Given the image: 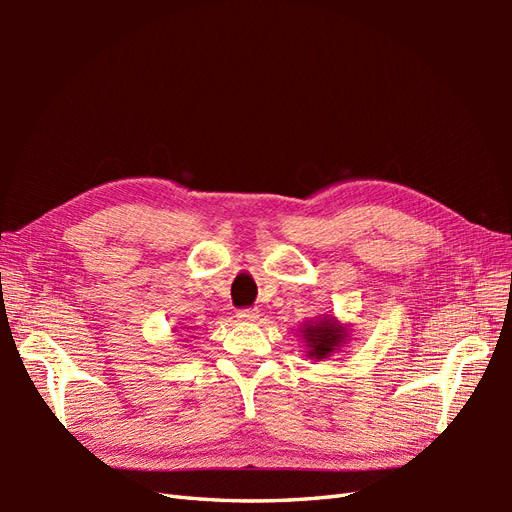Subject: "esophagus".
Returning a JSON list of instances; mask_svg holds the SVG:
<instances>
[{
  "mask_svg": "<svg viewBox=\"0 0 512 512\" xmlns=\"http://www.w3.org/2000/svg\"><path fill=\"white\" fill-rule=\"evenodd\" d=\"M237 318L243 324H252V322H258L260 314H258V309H241V312L237 314Z\"/></svg>",
  "mask_w": 512,
  "mask_h": 512,
  "instance_id": "esophagus-1",
  "label": "esophagus"
}]
</instances>
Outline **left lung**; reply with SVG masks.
Instances as JSON below:
<instances>
[{
  "label": "left lung",
  "mask_w": 512,
  "mask_h": 512,
  "mask_svg": "<svg viewBox=\"0 0 512 512\" xmlns=\"http://www.w3.org/2000/svg\"><path fill=\"white\" fill-rule=\"evenodd\" d=\"M301 342L309 359L324 361L329 356L342 352L350 342V324L339 322L335 316H318L307 320L299 329Z\"/></svg>",
  "instance_id": "8db88e82"
}]
</instances>
